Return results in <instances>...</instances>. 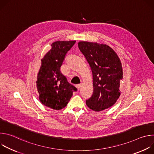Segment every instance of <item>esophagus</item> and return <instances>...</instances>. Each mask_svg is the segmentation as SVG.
<instances>
[{
	"label": "esophagus",
	"instance_id": "34e87169",
	"mask_svg": "<svg viewBox=\"0 0 154 154\" xmlns=\"http://www.w3.org/2000/svg\"><path fill=\"white\" fill-rule=\"evenodd\" d=\"M76 88H77V90L79 91V90H80V88H81V85H76Z\"/></svg>",
	"mask_w": 154,
	"mask_h": 154
}]
</instances>
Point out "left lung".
I'll use <instances>...</instances> for the list:
<instances>
[{"label": "left lung", "mask_w": 154, "mask_h": 154, "mask_svg": "<svg viewBox=\"0 0 154 154\" xmlns=\"http://www.w3.org/2000/svg\"><path fill=\"white\" fill-rule=\"evenodd\" d=\"M78 46L88 63L93 74V94L86 104L95 112L113 106L121 95L123 78L122 64L115 51L97 42L80 41Z\"/></svg>", "instance_id": "1"}]
</instances>
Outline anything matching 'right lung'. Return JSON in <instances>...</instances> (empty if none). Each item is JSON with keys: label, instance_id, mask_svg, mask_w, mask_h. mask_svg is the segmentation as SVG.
Here are the masks:
<instances>
[{"label": "right lung", "instance_id": "1", "mask_svg": "<svg viewBox=\"0 0 154 154\" xmlns=\"http://www.w3.org/2000/svg\"><path fill=\"white\" fill-rule=\"evenodd\" d=\"M75 41H57L42 58L38 73L36 87L40 102L49 108L59 110L67 105L77 88L60 72L66 53Z\"/></svg>", "mask_w": 154, "mask_h": 154}]
</instances>
